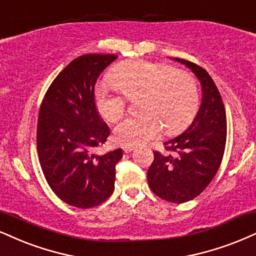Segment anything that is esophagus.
<instances>
[{"label":"esophagus","instance_id":"esophagus-1","mask_svg":"<svg viewBox=\"0 0 256 256\" xmlns=\"http://www.w3.org/2000/svg\"><path fill=\"white\" fill-rule=\"evenodd\" d=\"M135 147L133 146H124L123 147V150H124V153H130L132 150H134Z\"/></svg>","mask_w":256,"mask_h":256}]
</instances>
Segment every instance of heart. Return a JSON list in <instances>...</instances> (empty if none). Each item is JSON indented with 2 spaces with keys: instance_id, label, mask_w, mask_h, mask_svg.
I'll return each instance as SVG.
<instances>
[{
  "instance_id": "b5f03b06",
  "label": "heart",
  "mask_w": 256,
  "mask_h": 256,
  "mask_svg": "<svg viewBox=\"0 0 256 256\" xmlns=\"http://www.w3.org/2000/svg\"><path fill=\"white\" fill-rule=\"evenodd\" d=\"M116 86L97 85L96 106L104 120L115 122L138 94L140 114L122 120L114 128V138L123 146H142L159 135L176 134L194 120L200 104L197 82L190 74L148 60L126 62L112 74Z\"/></svg>"
}]
</instances>
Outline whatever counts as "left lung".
Returning a JSON list of instances; mask_svg holds the SVG:
<instances>
[{
    "mask_svg": "<svg viewBox=\"0 0 256 256\" xmlns=\"http://www.w3.org/2000/svg\"><path fill=\"white\" fill-rule=\"evenodd\" d=\"M200 82L202 102L191 126L184 133L166 141V150L154 152L147 171L150 190L171 203H185L197 197L218 171L226 141V118L222 97L210 74L200 66L180 58Z\"/></svg>",
    "mask_w": 256,
    "mask_h": 256,
    "instance_id": "8db88e82",
    "label": "left lung"
}]
</instances>
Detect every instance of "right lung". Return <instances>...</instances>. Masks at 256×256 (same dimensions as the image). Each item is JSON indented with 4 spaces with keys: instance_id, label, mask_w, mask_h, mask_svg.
I'll return each instance as SVG.
<instances>
[{
    "instance_id": "obj_1",
    "label": "right lung",
    "mask_w": 256,
    "mask_h": 256,
    "mask_svg": "<svg viewBox=\"0 0 256 256\" xmlns=\"http://www.w3.org/2000/svg\"><path fill=\"white\" fill-rule=\"evenodd\" d=\"M115 54H84L52 82L41 103L36 146L44 176L52 191L80 209L100 205L115 188V166L122 150L103 156L96 148L110 129L94 102V84Z\"/></svg>"
}]
</instances>
